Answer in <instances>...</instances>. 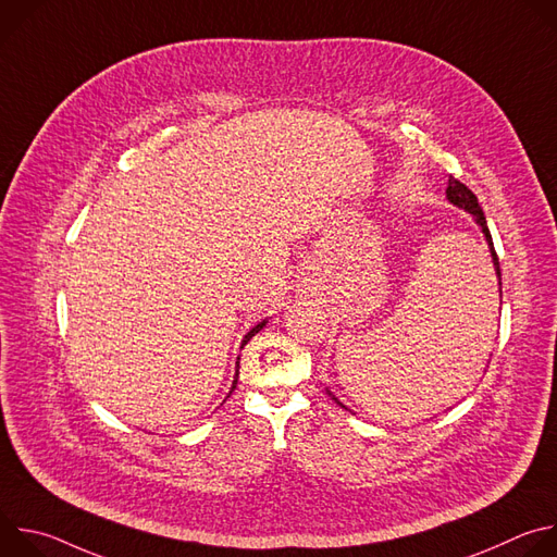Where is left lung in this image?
I'll return each mask as SVG.
<instances>
[{
	"label": "left lung",
	"mask_w": 557,
	"mask_h": 557,
	"mask_svg": "<svg viewBox=\"0 0 557 557\" xmlns=\"http://www.w3.org/2000/svg\"><path fill=\"white\" fill-rule=\"evenodd\" d=\"M445 194H447V200H449L451 205H456V207L465 209L467 213H471V215H473V220H475V224H479V226H481V231L485 233V240H487V245H490L492 260H494V269H496V275H498V286L503 288V282H500V262H498V256H496V249H494V243H492V233H490V228H487L485 213H483V209H481V205H479V198H475L471 189H467L460 181H456V178H451V176H449V183H447ZM500 295H503V293H500ZM326 392L333 396L337 406L346 408V406L337 399V396H335L329 387H326ZM346 410H348V408H346Z\"/></svg>",
	"instance_id": "obj_1"
}]
</instances>
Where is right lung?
Instances as JSON below:
<instances>
[{
  "mask_svg": "<svg viewBox=\"0 0 557 557\" xmlns=\"http://www.w3.org/2000/svg\"><path fill=\"white\" fill-rule=\"evenodd\" d=\"M264 326H267V320H264V322H260V324H258V326H253V329H251V331H249V333H247V335H245V339H243V346H247V342H249V339H251V337H253V335H256V333H260V331H262V329H264ZM237 366H240V361H237ZM235 385H237V372H235V379H233V385H231V392H233V389H235ZM231 392H228V394H231Z\"/></svg>",
  "mask_w": 557,
  "mask_h": 557,
  "instance_id": "obj_1",
  "label": "right lung"
}]
</instances>
